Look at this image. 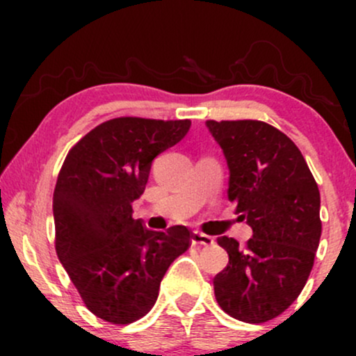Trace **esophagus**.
I'll use <instances>...</instances> for the list:
<instances>
[{
	"mask_svg": "<svg viewBox=\"0 0 356 356\" xmlns=\"http://www.w3.org/2000/svg\"><path fill=\"white\" fill-rule=\"evenodd\" d=\"M192 244H197V246H212L214 244V238L204 234L201 231L192 232Z\"/></svg>",
	"mask_w": 356,
	"mask_h": 356,
	"instance_id": "esophagus-1",
	"label": "esophagus"
}]
</instances>
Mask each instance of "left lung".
<instances>
[{
    "instance_id": "left-lung-1",
    "label": "left lung",
    "mask_w": 356,
    "mask_h": 356,
    "mask_svg": "<svg viewBox=\"0 0 356 356\" xmlns=\"http://www.w3.org/2000/svg\"><path fill=\"white\" fill-rule=\"evenodd\" d=\"M229 167L227 197L251 226L246 246L220 236L229 264L214 295L229 316L264 323L305 288L321 238L320 191L295 142L259 120H207Z\"/></svg>"
}]
</instances>
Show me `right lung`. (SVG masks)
Instances as JSON below:
<instances>
[{"label":"right lung","mask_w":356,"mask_h":356,"mask_svg":"<svg viewBox=\"0 0 356 356\" xmlns=\"http://www.w3.org/2000/svg\"><path fill=\"white\" fill-rule=\"evenodd\" d=\"M191 120L120 117L68 152L53 192L56 254L87 308L127 325L152 309L165 271L187 251L191 231L147 229L132 218L152 161L181 142Z\"/></svg>","instance_id":"1"}]
</instances>
